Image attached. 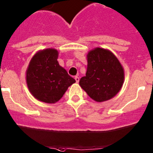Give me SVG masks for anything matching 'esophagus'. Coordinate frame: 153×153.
Returning a JSON list of instances; mask_svg holds the SVG:
<instances>
[{"label": "esophagus", "instance_id": "obj_1", "mask_svg": "<svg viewBox=\"0 0 153 153\" xmlns=\"http://www.w3.org/2000/svg\"><path fill=\"white\" fill-rule=\"evenodd\" d=\"M75 81H76L77 83H78V82H79V77L75 76Z\"/></svg>", "mask_w": 153, "mask_h": 153}]
</instances>
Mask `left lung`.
<instances>
[{"mask_svg": "<svg viewBox=\"0 0 153 153\" xmlns=\"http://www.w3.org/2000/svg\"><path fill=\"white\" fill-rule=\"evenodd\" d=\"M86 75L79 85L88 96L98 102L112 99L122 89L125 80L124 68L109 50L96 48L87 54Z\"/></svg>", "mask_w": 153, "mask_h": 153, "instance_id": "obj_1", "label": "left lung"}]
</instances>
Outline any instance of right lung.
I'll list each match as a JSON object with an SVG mask.
<instances>
[{"label":"right lung","mask_w":153,"mask_h":153,"mask_svg":"<svg viewBox=\"0 0 153 153\" xmlns=\"http://www.w3.org/2000/svg\"><path fill=\"white\" fill-rule=\"evenodd\" d=\"M59 52L54 48L38 51L30 60L25 80L31 95L41 102L55 103L75 82L57 61Z\"/></svg>","instance_id":"add662e5"}]
</instances>
